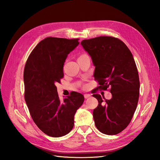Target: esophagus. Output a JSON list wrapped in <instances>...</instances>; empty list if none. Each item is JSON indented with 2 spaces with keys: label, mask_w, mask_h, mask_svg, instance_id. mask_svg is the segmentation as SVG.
I'll list each match as a JSON object with an SVG mask.
<instances>
[{
  "label": "esophagus",
  "mask_w": 160,
  "mask_h": 160,
  "mask_svg": "<svg viewBox=\"0 0 160 160\" xmlns=\"http://www.w3.org/2000/svg\"><path fill=\"white\" fill-rule=\"evenodd\" d=\"M84 98L85 99H88V98H91V95L90 94H85L84 95Z\"/></svg>",
  "instance_id": "obj_1"
}]
</instances>
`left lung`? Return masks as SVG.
<instances>
[{
	"label": "left lung",
	"instance_id": "8db88e82",
	"mask_svg": "<svg viewBox=\"0 0 160 160\" xmlns=\"http://www.w3.org/2000/svg\"><path fill=\"white\" fill-rule=\"evenodd\" d=\"M81 45L95 67L99 88H109L112 95L109 100L93 95L99 103L93 112L95 126L104 134H118L130 123L139 99V80L133 57L123 41L112 37L85 39Z\"/></svg>",
	"mask_w": 160,
	"mask_h": 160
}]
</instances>
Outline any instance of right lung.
<instances>
[{
    "mask_svg": "<svg viewBox=\"0 0 160 160\" xmlns=\"http://www.w3.org/2000/svg\"><path fill=\"white\" fill-rule=\"evenodd\" d=\"M78 40L47 37L38 43L25 64L26 103L37 127L51 137H62L71 132L75 114L84 101V96L77 92L61 101L55 85L63 77L65 60L79 45Z\"/></svg>",
    "mask_w": 160,
    "mask_h": 160,
    "instance_id": "add662e5",
    "label": "right lung"
}]
</instances>
